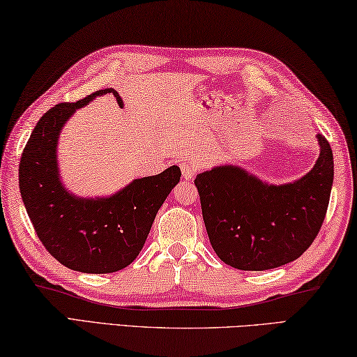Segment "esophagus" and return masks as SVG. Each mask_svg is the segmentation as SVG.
Returning <instances> with one entry per match:
<instances>
[{
  "label": "esophagus",
  "instance_id": "esophagus-1",
  "mask_svg": "<svg viewBox=\"0 0 357 357\" xmlns=\"http://www.w3.org/2000/svg\"><path fill=\"white\" fill-rule=\"evenodd\" d=\"M180 169H182V174H183L185 180H191L197 172L196 166L191 165V162H182V165H180Z\"/></svg>",
  "mask_w": 357,
  "mask_h": 357
}]
</instances>
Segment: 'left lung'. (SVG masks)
Segmentation results:
<instances>
[{
  "instance_id": "left-lung-1",
  "label": "left lung",
  "mask_w": 357,
  "mask_h": 357,
  "mask_svg": "<svg viewBox=\"0 0 357 357\" xmlns=\"http://www.w3.org/2000/svg\"><path fill=\"white\" fill-rule=\"evenodd\" d=\"M320 155L295 182L271 185L235 165L197 174L195 185L215 252L243 271H265L307 251L326 216L334 161L326 137L318 135Z\"/></svg>"
}]
</instances>
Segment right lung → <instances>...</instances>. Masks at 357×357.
I'll list each match as a JSON object with an SVG mask.
<instances>
[{"instance_id": "add662e5", "label": "right lung", "mask_w": 357, "mask_h": 357, "mask_svg": "<svg viewBox=\"0 0 357 357\" xmlns=\"http://www.w3.org/2000/svg\"><path fill=\"white\" fill-rule=\"evenodd\" d=\"M97 91L75 103H59L40 117L22 153L20 192L42 245L67 268L105 274L128 266L141 252L156 213L180 182V167L136 178L108 197H78L61 182L58 142L61 130L75 111L98 96Z\"/></svg>"}]
</instances>
